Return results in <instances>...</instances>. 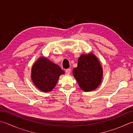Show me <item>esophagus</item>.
I'll return each instance as SVG.
<instances>
[{
  "label": "esophagus",
  "instance_id": "1",
  "mask_svg": "<svg viewBox=\"0 0 133 133\" xmlns=\"http://www.w3.org/2000/svg\"><path fill=\"white\" fill-rule=\"evenodd\" d=\"M65 73L67 74V75H69L70 74V69H67L65 70Z\"/></svg>",
  "mask_w": 133,
  "mask_h": 133
}]
</instances>
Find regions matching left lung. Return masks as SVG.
<instances>
[{"instance_id":"left-lung-1","label":"left lung","mask_w":133,"mask_h":133,"mask_svg":"<svg viewBox=\"0 0 133 133\" xmlns=\"http://www.w3.org/2000/svg\"><path fill=\"white\" fill-rule=\"evenodd\" d=\"M73 74L82 89L88 92L99 85L103 76L102 68L93 54L82 55L78 59L77 66L73 70Z\"/></svg>"}]
</instances>
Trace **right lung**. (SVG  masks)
Listing matches in <instances>:
<instances>
[{"instance_id": "add662e5", "label": "right lung", "mask_w": 133, "mask_h": 133, "mask_svg": "<svg viewBox=\"0 0 133 133\" xmlns=\"http://www.w3.org/2000/svg\"><path fill=\"white\" fill-rule=\"evenodd\" d=\"M64 72L57 65L44 57H41L32 67L31 78L37 87L49 92L56 86L59 76Z\"/></svg>"}]
</instances>
